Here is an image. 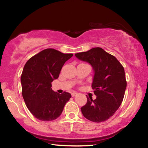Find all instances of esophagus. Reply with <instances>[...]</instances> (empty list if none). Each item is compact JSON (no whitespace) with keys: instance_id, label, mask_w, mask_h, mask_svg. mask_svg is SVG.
Masks as SVG:
<instances>
[{"instance_id":"1","label":"esophagus","mask_w":148,"mask_h":148,"mask_svg":"<svg viewBox=\"0 0 148 148\" xmlns=\"http://www.w3.org/2000/svg\"><path fill=\"white\" fill-rule=\"evenodd\" d=\"M77 95V92H72V97H75L76 96V95Z\"/></svg>"}]
</instances>
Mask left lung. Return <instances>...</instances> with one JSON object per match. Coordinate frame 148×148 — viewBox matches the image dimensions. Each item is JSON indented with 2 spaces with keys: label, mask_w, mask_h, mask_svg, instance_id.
Listing matches in <instances>:
<instances>
[{
  "label": "left lung",
  "mask_w": 148,
  "mask_h": 148,
  "mask_svg": "<svg viewBox=\"0 0 148 148\" xmlns=\"http://www.w3.org/2000/svg\"><path fill=\"white\" fill-rule=\"evenodd\" d=\"M80 61L91 64L94 72L92 88L97 96L92 100L87 97L82 113L89 121L101 123L115 114L123 99L127 82L123 67L116 57L101 47L75 54Z\"/></svg>",
  "instance_id": "obj_1"
}]
</instances>
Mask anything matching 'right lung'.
I'll return each mask as SVG.
<instances>
[{"label": "right lung", "instance_id": "obj_1", "mask_svg": "<svg viewBox=\"0 0 148 148\" xmlns=\"http://www.w3.org/2000/svg\"><path fill=\"white\" fill-rule=\"evenodd\" d=\"M73 56L54 49H46L29 59L22 72V95L27 108L44 121L59 117L71 93L59 94L51 89V82L58 78L65 62Z\"/></svg>", "mask_w": 148, "mask_h": 148}]
</instances>
